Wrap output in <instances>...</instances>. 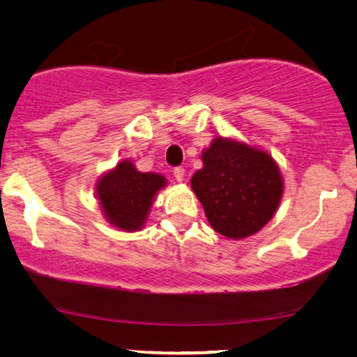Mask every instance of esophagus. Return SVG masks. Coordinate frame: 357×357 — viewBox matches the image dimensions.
Wrapping results in <instances>:
<instances>
[{"label":"esophagus","mask_w":357,"mask_h":357,"mask_svg":"<svg viewBox=\"0 0 357 357\" xmlns=\"http://www.w3.org/2000/svg\"><path fill=\"white\" fill-rule=\"evenodd\" d=\"M174 177L177 182H183L185 178V169L183 167H175L174 169Z\"/></svg>","instance_id":"1"}]
</instances>
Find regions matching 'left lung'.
I'll return each instance as SVG.
<instances>
[{
  "mask_svg": "<svg viewBox=\"0 0 357 357\" xmlns=\"http://www.w3.org/2000/svg\"><path fill=\"white\" fill-rule=\"evenodd\" d=\"M202 160L203 167L192 177V190L214 231L238 241L271 221L284 182L266 151L216 136L202 153Z\"/></svg>",
  "mask_w": 357,
  "mask_h": 357,
  "instance_id": "8db88e82",
  "label": "left lung"
}]
</instances>
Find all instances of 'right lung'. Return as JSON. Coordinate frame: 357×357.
I'll list each match as a JSON object with an SVG mask.
<instances>
[{
	"mask_svg": "<svg viewBox=\"0 0 357 357\" xmlns=\"http://www.w3.org/2000/svg\"><path fill=\"white\" fill-rule=\"evenodd\" d=\"M165 185L164 175L139 172L131 160L123 159L97 180L96 195L107 222L136 232L143 229L155 195Z\"/></svg>",
	"mask_w": 357,
	"mask_h": 357,
	"instance_id": "obj_1",
	"label": "right lung"
}]
</instances>
